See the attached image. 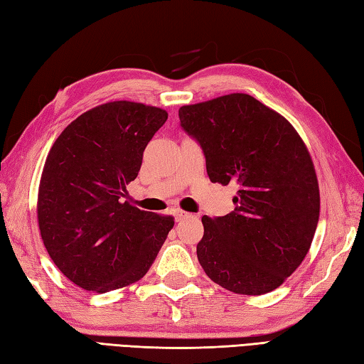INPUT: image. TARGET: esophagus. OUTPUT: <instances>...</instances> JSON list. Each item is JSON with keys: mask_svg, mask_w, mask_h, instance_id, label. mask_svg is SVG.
Returning a JSON list of instances; mask_svg holds the SVG:
<instances>
[{"mask_svg": "<svg viewBox=\"0 0 364 364\" xmlns=\"http://www.w3.org/2000/svg\"><path fill=\"white\" fill-rule=\"evenodd\" d=\"M189 215V213H186V211H183V210H175V219L176 220H183V219H186Z\"/></svg>", "mask_w": 364, "mask_h": 364, "instance_id": "esophagus-1", "label": "esophagus"}]
</instances>
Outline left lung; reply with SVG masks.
<instances>
[{"mask_svg": "<svg viewBox=\"0 0 364 364\" xmlns=\"http://www.w3.org/2000/svg\"><path fill=\"white\" fill-rule=\"evenodd\" d=\"M178 115L202 145L210 180L239 189L235 211L202 218L200 264L231 292L277 289L305 259L319 220V183L305 142L282 114L247 94L184 105Z\"/></svg>", "mask_w": 364, "mask_h": 364, "instance_id": "left-lung-1", "label": "left lung"}]
</instances>
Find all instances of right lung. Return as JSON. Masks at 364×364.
<instances>
[{
    "mask_svg": "<svg viewBox=\"0 0 364 364\" xmlns=\"http://www.w3.org/2000/svg\"><path fill=\"white\" fill-rule=\"evenodd\" d=\"M166 120L161 107L120 100L81 114L54 141L38 184V230L80 288L103 294L141 280L173 228L172 215L122 202Z\"/></svg>",
    "mask_w": 364,
    "mask_h": 364,
    "instance_id": "obj_1",
    "label": "right lung"
}]
</instances>
